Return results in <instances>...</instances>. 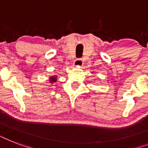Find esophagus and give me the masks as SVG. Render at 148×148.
<instances>
[{
  "label": "esophagus",
  "instance_id": "34e87169",
  "mask_svg": "<svg viewBox=\"0 0 148 148\" xmlns=\"http://www.w3.org/2000/svg\"><path fill=\"white\" fill-rule=\"evenodd\" d=\"M83 60L82 59H77V60H74V67H81L83 65Z\"/></svg>",
  "mask_w": 148,
  "mask_h": 148
}]
</instances>
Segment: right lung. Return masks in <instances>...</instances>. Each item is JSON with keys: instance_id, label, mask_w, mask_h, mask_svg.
Wrapping results in <instances>:
<instances>
[{"instance_id": "add662e5", "label": "right lung", "mask_w": 148, "mask_h": 148, "mask_svg": "<svg viewBox=\"0 0 148 148\" xmlns=\"http://www.w3.org/2000/svg\"><path fill=\"white\" fill-rule=\"evenodd\" d=\"M51 82H54V81H56V78L55 77H51Z\"/></svg>"}]
</instances>
